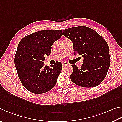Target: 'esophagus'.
<instances>
[{
    "instance_id": "34e87169",
    "label": "esophagus",
    "mask_w": 122,
    "mask_h": 122,
    "mask_svg": "<svg viewBox=\"0 0 122 122\" xmlns=\"http://www.w3.org/2000/svg\"><path fill=\"white\" fill-rule=\"evenodd\" d=\"M62 65L64 66H67V65H68V63L67 62H63Z\"/></svg>"
}]
</instances>
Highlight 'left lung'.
I'll return each instance as SVG.
<instances>
[{"mask_svg": "<svg viewBox=\"0 0 122 122\" xmlns=\"http://www.w3.org/2000/svg\"><path fill=\"white\" fill-rule=\"evenodd\" d=\"M63 35L72 41L74 54L84 57L81 68L72 65L74 70L70 76L71 80L84 87L99 85L105 78L110 65L107 42L96 31L84 26L65 29Z\"/></svg>", "mask_w": 122, "mask_h": 122, "instance_id": "obj_1", "label": "left lung"}]
</instances>
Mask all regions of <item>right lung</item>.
I'll use <instances>...</instances> for the list:
<instances>
[{
    "instance_id": "1",
    "label": "right lung",
    "mask_w": 122,
    "mask_h": 122,
    "mask_svg": "<svg viewBox=\"0 0 122 122\" xmlns=\"http://www.w3.org/2000/svg\"><path fill=\"white\" fill-rule=\"evenodd\" d=\"M62 30H41L22 39L17 46L14 63L19 78L26 90L35 94L49 91L56 84L62 69L56 62L51 67L44 66L45 55L62 36Z\"/></svg>"
}]
</instances>
